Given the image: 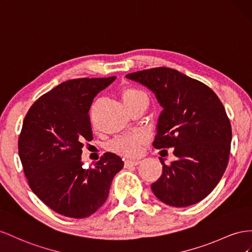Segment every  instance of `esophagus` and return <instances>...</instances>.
I'll use <instances>...</instances> for the list:
<instances>
[{
    "label": "esophagus",
    "instance_id": "obj_1",
    "mask_svg": "<svg viewBox=\"0 0 252 252\" xmlns=\"http://www.w3.org/2000/svg\"><path fill=\"white\" fill-rule=\"evenodd\" d=\"M139 160H126L125 161V167H130V166H137L139 164Z\"/></svg>",
    "mask_w": 252,
    "mask_h": 252
}]
</instances>
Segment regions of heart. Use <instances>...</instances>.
<instances>
[{
  "label": "heart",
  "instance_id": "heart-1",
  "mask_svg": "<svg viewBox=\"0 0 252 252\" xmlns=\"http://www.w3.org/2000/svg\"><path fill=\"white\" fill-rule=\"evenodd\" d=\"M122 100L125 104H132L138 101H147V96L140 90L127 86L122 91ZM146 137L141 134H126L114 138L109 143V150L114 153L126 157H135L141 153L142 146L145 145Z\"/></svg>",
  "mask_w": 252,
  "mask_h": 252
}]
</instances>
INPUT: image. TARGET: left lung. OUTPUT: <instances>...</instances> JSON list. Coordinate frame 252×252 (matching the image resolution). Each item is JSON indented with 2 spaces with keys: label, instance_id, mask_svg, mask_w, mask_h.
Instances as JSON below:
<instances>
[{
  "label": "left lung",
  "instance_id": "8db88e82",
  "mask_svg": "<svg viewBox=\"0 0 252 252\" xmlns=\"http://www.w3.org/2000/svg\"><path fill=\"white\" fill-rule=\"evenodd\" d=\"M152 91L162 112L155 149L173 148L174 161L151 186L155 196L173 207H188L209 195L227 168L232 132L225 107L206 84L169 67L127 74Z\"/></svg>",
  "mask_w": 252,
  "mask_h": 252
}]
</instances>
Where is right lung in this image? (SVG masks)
<instances>
[{
	"label": "right lung",
	"mask_w": 252,
	"mask_h": 252,
	"mask_svg": "<svg viewBox=\"0 0 252 252\" xmlns=\"http://www.w3.org/2000/svg\"><path fill=\"white\" fill-rule=\"evenodd\" d=\"M116 77L73 79L42 95L27 112L19 137V156L32 192L55 212L83 219L109 196L121 158L106 152L84 169V141L93 139L89 111L100 91Z\"/></svg>",
	"instance_id": "1"
}]
</instances>
